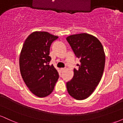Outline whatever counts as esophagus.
<instances>
[{
	"mask_svg": "<svg viewBox=\"0 0 123 123\" xmlns=\"http://www.w3.org/2000/svg\"><path fill=\"white\" fill-rule=\"evenodd\" d=\"M64 70H65V68H61V71L62 72L64 71Z\"/></svg>",
	"mask_w": 123,
	"mask_h": 123,
	"instance_id": "1",
	"label": "esophagus"
}]
</instances>
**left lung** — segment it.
I'll use <instances>...</instances> for the list:
<instances>
[{
    "label": "left lung",
    "mask_w": 123,
    "mask_h": 123,
    "mask_svg": "<svg viewBox=\"0 0 123 123\" xmlns=\"http://www.w3.org/2000/svg\"><path fill=\"white\" fill-rule=\"evenodd\" d=\"M76 57L79 58L78 69L66 83L68 92L77 100L88 98L101 81L105 63V55L100 41L88 33L70 35L66 37Z\"/></svg>",
    "instance_id": "left-lung-1"
}]
</instances>
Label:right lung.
Listing matches in <instances>:
<instances>
[{
	"label": "right lung",
	"mask_w": 123,
	"mask_h": 123,
	"mask_svg": "<svg viewBox=\"0 0 123 123\" xmlns=\"http://www.w3.org/2000/svg\"><path fill=\"white\" fill-rule=\"evenodd\" d=\"M58 38L49 32H34L25 40L19 56V69L29 90L38 97H45L53 92L59 74L49 63L50 49Z\"/></svg>",
	"instance_id": "right-lung-1"
}]
</instances>
